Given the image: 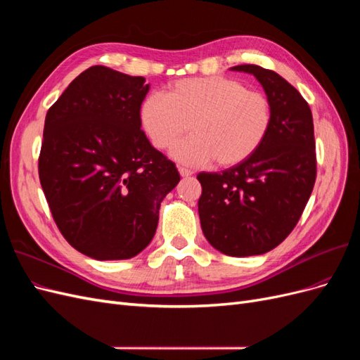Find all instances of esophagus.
I'll return each mask as SVG.
<instances>
[{
  "instance_id": "1",
  "label": "esophagus",
  "mask_w": 360,
  "mask_h": 360,
  "mask_svg": "<svg viewBox=\"0 0 360 360\" xmlns=\"http://www.w3.org/2000/svg\"><path fill=\"white\" fill-rule=\"evenodd\" d=\"M179 172H180L181 177H189V176H192V174H193L191 169L183 168V167H179Z\"/></svg>"
}]
</instances>
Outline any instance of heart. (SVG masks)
I'll return each instance as SVG.
<instances>
[{"instance_id": "1", "label": "heart", "mask_w": 360, "mask_h": 360, "mask_svg": "<svg viewBox=\"0 0 360 360\" xmlns=\"http://www.w3.org/2000/svg\"><path fill=\"white\" fill-rule=\"evenodd\" d=\"M141 124L151 144L171 148L186 165L214 160L234 167L252 156L263 144L271 124V103L261 91L225 76L188 78L174 82L167 94H150L141 105Z\"/></svg>"}]
</instances>
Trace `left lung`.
I'll use <instances>...</instances> for the list:
<instances>
[{
	"instance_id": "1",
	"label": "left lung",
	"mask_w": 360,
	"mask_h": 360,
	"mask_svg": "<svg viewBox=\"0 0 360 360\" xmlns=\"http://www.w3.org/2000/svg\"><path fill=\"white\" fill-rule=\"evenodd\" d=\"M231 70L254 75L271 103L263 144L222 172H200L198 213L209 243L225 255H261L297 225L317 177L314 123L308 102L276 72L255 64Z\"/></svg>"
}]
</instances>
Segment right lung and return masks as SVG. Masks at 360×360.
I'll use <instances>...</instances> for the list:
<instances>
[{
    "mask_svg": "<svg viewBox=\"0 0 360 360\" xmlns=\"http://www.w3.org/2000/svg\"><path fill=\"white\" fill-rule=\"evenodd\" d=\"M150 85L93 66L75 78L45 118L41 189L63 237L94 259H127L153 238L176 163L141 130Z\"/></svg>",
    "mask_w": 360,
    "mask_h": 360,
    "instance_id": "1",
    "label": "right lung"
}]
</instances>
